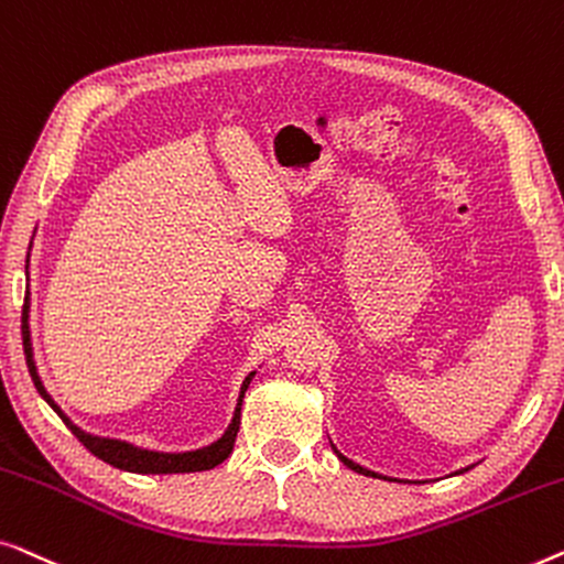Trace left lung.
Returning <instances> with one entry per match:
<instances>
[{"instance_id": "left-lung-1", "label": "left lung", "mask_w": 564, "mask_h": 564, "mask_svg": "<svg viewBox=\"0 0 564 564\" xmlns=\"http://www.w3.org/2000/svg\"><path fill=\"white\" fill-rule=\"evenodd\" d=\"M337 452V449H335ZM337 457L339 459H343V463L347 465V467H350V470H355V473H360V475H372V478H380V475H376V473H372V470H365V467L362 465H355L352 463V459H347L345 455H339V452H337ZM465 470H467V467H465ZM465 470H459V473H465Z\"/></svg>"}]
</instances>
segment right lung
<instances>
[{"instance_id": "add662e5", "label": "right lung", "mask_w": 564, "mask_h": 564, "mask_svg": "<svg viewBox=\"0 0 564 564\" xmlns=\"http://www.w3.org/2000/svg\"><path fill=\"white\" fill-rule=\"evenodd\" d=\"M30 258V256H28ZM30 312V293L25 296V306H22V347H25V360H28V370L30 376H33V383L37 388V393L43 395L47 401V406H51L55 414H58L63 422L70 432L76 434V440L84 444L86 449L91 452L94 457L105 459L107 465L112 467H120V470L127 473H153V475H165V473H199V470H212V467H217L221 459L229 457V452L235 447V440H237V430H240V409H242V399H245V391H248L250 380L256 372H250L248 378L242 380V388H240V401H237V409H235V416H232V424L227 426V432L221 434L217 442H212L209 447H202V449H194V452H150V449H140L134 447L130 442H120V440H109V437H94V434H86L78 430L76 424H70V419L63 414L58 409V403H55L51 395H47L45 386L41 376H37V368H35V360H33V345H30V324H28V314Z\"/></svg>"}]
</instances>
